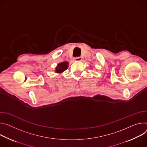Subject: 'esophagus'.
<instances>
[{
    "label": "esophagus",
    "instance_id": "34e87169",
    "mask_svg": "<svg viewBox=\"0 0 147 147\" xmlns=\"http://www.w3.org/2000/svg\"><path fill=\"white\" fill-rule=\"evenodd\" d=\"M74 60L76 61H82V58H81L80 57H75V58H74Z\"/></svg>",
    "mask_w": 147,
    "mask_h": 147
}]
</instances>
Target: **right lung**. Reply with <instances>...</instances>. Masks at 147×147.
I'll list each match as a JSON object with an SVG mask.
<instances>
[{
    "instance_id": "obj_1",
    "label": "right lung",
    "mask_w": 147,
    "mask_h": 147,
    "mask_svg": "<svg viewBox=\"0 0 147 147\" xmlns=\"http://www.w3.org/2000/svg\"><path fill=\"white\" fill-rule=\"evenodd\" d=\"M68 67V62H62L58 64V66L55 68V72L57 73H61L65 70H67Z\"/></svg>"
}]
</instances>
